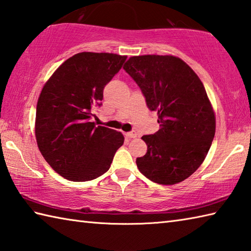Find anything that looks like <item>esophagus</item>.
Masks as SVG:
<instances>
[{
    "mask_svg": "<svg viewBox=\"0 0 251 251\" xmlns=\"http://www.w3.org/2000/svg\"><path fill=\"white\" fill-rule=\"evenodd\" d=\"M126 138H130V139H134V138H136V136H138V133H136L135 131H130V132H126Z\"/></svg>",
    "mask_w": 251,
    "mask_h": 251,
    "instance_id": "1",
    "label": "esophagus"
}]
</instances>
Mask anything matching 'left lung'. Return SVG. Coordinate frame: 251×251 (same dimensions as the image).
<instances>
[{"label": "left lung", "instance_id": "1", "mask_svg": "<svg viewBox=\"0 0 251 251\" xmlns=\"http://www.w3.org/2000/svg\"><path fill=\"white\" fill-rule=\"evenodd\" d=\"M138 84L159 130L143 135L140 172L159 184L183 181L203 163L215 134V116L200 78L173 55L131 56L124 67Z\"/></svg>", "mask_w": 251, "mask_h": 251}]
</instances>
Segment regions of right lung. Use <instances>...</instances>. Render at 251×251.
I'll use <instances>...</instances> for the list:
<instances>
[{
    "label": "right lung",
    "mask_w": 251,
    "mask_h": 251,
    "mask_svg": "<svg viewBox=\"0 0 251 251\" xmlns=\"http://www.w3.org/2000/svg\"><path fill=\"white\" fill-rule=\"evenodd\" d=\"M126 55L81 52L71 56L42 88L36 109V139L56 173L71 181L96 179L110 168L124 144L120 132L91 122L101 106L103 88L119 72Z\"/></svg>",
    "instance_id": "1"
}]
</instances>
